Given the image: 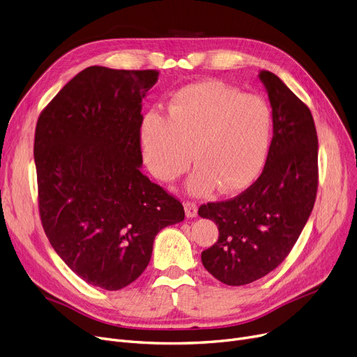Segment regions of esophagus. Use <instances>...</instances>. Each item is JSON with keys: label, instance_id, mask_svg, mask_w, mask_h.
<instances>
[{"label": "esophagus", "instance_id": "1", "mask_svg": "<svg viewBox=\"0 0 357 357\" xmlns=\"http://www.w3.org/2000/svg\"><path fill=\"white\" fill-rule=\"evenodd\" d=\"M183 207H185V214H186V217H188V218H194V217L198 215V208H197V205L194 202L186 201L183 204Z\"/></svg>", "mask_w": 357, "mask_h": 357}]
</instances>
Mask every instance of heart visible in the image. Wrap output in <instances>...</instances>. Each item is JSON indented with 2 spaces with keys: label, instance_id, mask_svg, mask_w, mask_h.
<instances>
[{
  "label": "heart",
  "instance_id": "1",
  "mask_svg": "<svg viewBox=\"0 0 357 357\" xmlns=\"http://www.w3.org/2000/svg\"><path fill=\"white\" fill-rule=\"evenodd\" d=\"M272 137L269 102L220 81L181 88L166 117L147 112L139 130L143 159L158 179L174 181L194 159L188 191L198 197L218 185L222 192L249 186L264 171Z\"/></svg>",
  "mask_w": 357,
  "mask_h": 357
}]
</instances>
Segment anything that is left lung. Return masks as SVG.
Wrapping results in <instances>:
<instances>
[{
    "label": "left lung",
    "instance_id": "8db88e82",
    "mask_svg": "<svg viewBox=\"0 0 357 357\" xmlns=\"http://www.w3.org/2000/svg\"><path fill=\"white\" fill-rule=\"evenodd\" d=\"M273 112V137L257 181L238 197L201 205L218 240L201 253L220 282L240 287L282 264L311 215L318 186V139L310 108L269 70H261Z\"/></svg>",
    "mask_w": 357,
    "mask_h": 357
}]
</instances>
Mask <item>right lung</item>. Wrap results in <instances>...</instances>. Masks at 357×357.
Listing matches in <instances>:
<instances>
[{
    "mask_svg": "<svg viewBox=\"0 0 357 357\" xmlns=\"http://www.w3.org/2000/svg\"><path fill=\"white\" fill-rule=\"evenodd\" d=\"M156 70L89 66L36 126L39 210L54 252L86 284L119 291L152 257L156 234L183 221L182 204L142 174V100Z\"/></svg>",
    "mask_w": 357,
    "mask_h": 357,
    "instance_id": "1",
    "label": "right lung"
}]
</instances>
